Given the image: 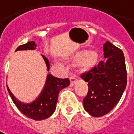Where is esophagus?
<instances>
[{"instance_id": "obj_1", "label": "esophagus", "mask_w": 134, "mask_h": 134, "mask_svg": "<svg viewBox=\"0 0 134 134\" xmlns=\"http://www.w3.org/2000/svg\"><path fill=\"white\" fill-rule=\"evenodd\" d=\"M70 85H71V86L74 85V84H75L76 82H77V76H76L75 75H73L70 76Z\"/></svg>"}]
</instances>
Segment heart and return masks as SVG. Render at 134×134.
<instances>
[{
  "instance_id": "1",
  "label": "heart",
  "mask_w": 134,
  "mask_h": 134,
  "mask_svg": "<svg viewBox=\"0 0 134 134\" xmlns=\"http://www.w3.org/2000/svg\"><path fill=\"white\" fill-rule=\"evenodd\" d=\"M72 59H79V65L83 70H90L97 64L98 55L95 51H80L73 56Z\"/></svg>"
}]
</instances>
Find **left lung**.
Here are the masks:
<instances>
[{
  "mask_svg": "<svg viewBox=\"0 0 134 134\" xmlns=\"http://www.w3.org/2000/svg\"><path fill=\"white\" fill-rule=\"evenodd\" d=\"M103 52L106 59L80 75L88 82V92L83 99L85 110L94 117L109 113L119 102L127 84L126 67L122 50L106 41Z\"/></svg>",
  "mask_w": 134,
  "mask_h": 134,
  "instance_id": "8db88e82",
  "label": "left lung"
}]
</instances>
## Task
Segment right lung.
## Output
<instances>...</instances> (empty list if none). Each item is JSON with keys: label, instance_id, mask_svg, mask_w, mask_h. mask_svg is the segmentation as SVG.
Segmentation results:
<instances>
[{"label": "right lung", "instance_id": "obj_1", "mask_svg": "<svg viewBox=\"0 0 134 134\" xmlns=\"http://www.w3.org/2000/svg\"><path fill=\"white\" fill-rule=\"evenodd\" d=\"M36 46L34 41H29L26 44L19 46L16 51L34 49ZM42 57L46 62L47 70H49V62L44 56ZM69 85L70 80L68 78H57L49 74L47 75L46 84L40 96L35 101L29 104L21 103L13 96L8 86L7 89L14 104L24 115L35 121H41L52 115L56 109L59 91Z\"/></svg>", "mask_w": 134, "mask_h": 134}]
</instances>
